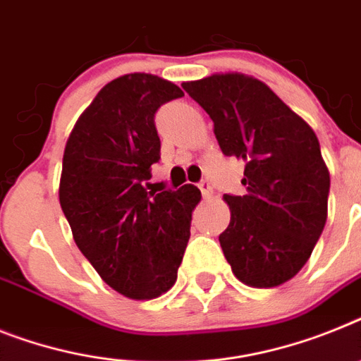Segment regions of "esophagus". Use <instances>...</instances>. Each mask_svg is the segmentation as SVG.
<instances>
[{
  "instance_id": "1",
  "label": "esophagus",
  "mask_w": 361,
  "mask_h": 361,
  "mask_svg": "<svg viewBox=\"0 0 361 361\" xmlns=\"http://www.w3.org/2000/svg\"><path fill=\"white\" fill-rule=\"evenodd\" d=\"M200 190H202V195H204V198H211L213 196V185H211V181L209 180H202L198 183Z\"/></svg>"
}]
</instances>
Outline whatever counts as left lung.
<instances>
[{"mask_svg":"<svg viewBox=\"0 0 361 361\" xmlns=\"http://www.w3.org/2000/svg\"><path fill=\"white\" fill-rule=\"evenodd\" d=\"M214 123L226 156L246 163V195H224L231 220L218 237L238 281L274 288L307 264L326 222L330 174L314 130L264 82L214 73L181 84Z\"/></svg>","mask_w":361,"mask_h":361,"instance_id":"left-lung-1","label":"left lung"}]
</instances>
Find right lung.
<instances>
[{"instance_id": "right-lung-1", "label": "right lung", "mask_w": 361, "mask_h": 361, "mask_svg": "<svg viewBox=\"0 0 361 361\" xmlns=\"http://www.w3.org/2000/svg\"><path fill=\"white\" fill-rule=\"evenodd\" d=\"M183 97L150 73L106 84L73 126L63 150L60 207L73 238L108 286L135 301L169 292L190 237L195 185L147 192L143 181L159 161L154 115Z\"/></svg>"}]
</instances>
